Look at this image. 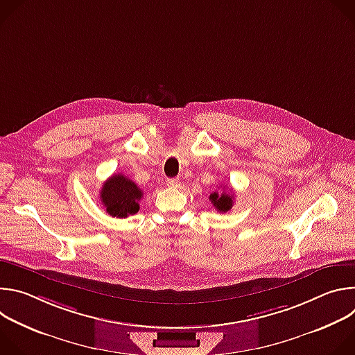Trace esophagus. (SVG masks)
Instances as JSON below:
<instances>
[{
  "instance_id": "1",
  "label": "esophagus",
  "mask_w": 355,
  "mask_h": 355,
  "mask_svg": "<svg viewBox=\"0 0 355 355\" xmlns=\"http://www.w3.org/2000/svg\"><path fill=\"white\" fill-rule=\"evenodd\" d=\"M167 185L171 187V188H177V187H180V180L178 178H168Z\"/></svg>"
}]
</instances>
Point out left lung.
Masks as SVG:
<instances>
[{"mask_svg": "<svg viewBox=\"0 0 355 355\" xmlns=\"http://www.w3.org/2000/svg\"><path fill=\"white\" fill-rule=\"evenodd\" d=\"M209 199H211V202L214 204V207L216 208V211L225 214V212L232 209L234 195L230 191H223L220 193L214 192V193L209 195Z\"/></svg>", "mask_w": 355, "mask_h": 355, "instance_id": "8db88e82", "label": "left lung"}]
</instances>
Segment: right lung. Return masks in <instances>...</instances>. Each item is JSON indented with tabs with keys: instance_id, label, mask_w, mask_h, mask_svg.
Masks as SVG:
<instances>
[{
	"instance_id": "obj_1",
	"label": "right lung",
	"mask_w": 355,
	"mask_h": 355,
	"mask_svg": "<svg viewBox=\"0 0 355 355\" xmlns=\"http://www.w3.org/2000/svg\"><path fill=\"white\" fill-rule=\"evenodd\" d=\"M141 196L143 191L123 174L108 178L99 193L101 202L112 218H128L137 214Z\"/></svg>"
}]
</instances>
